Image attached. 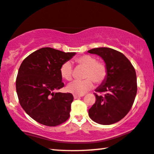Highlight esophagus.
Masks as SVG:
<instances>
[{
  "label": "esophagus",
  "instance_id": "obj_1",
  "mask_svg": "<svg viewBox=\"0 0 154 154\" xmlns=\"http://www.w3.org/2000/svg\"><path fill=\"white\" fill-rule=\"evenodd\" d=\"M84 95H76V94H74V98H78L79 97H82V96H83Z\"/></svg>",
  "mask_w": 154,
  "mask_h": 154
}]
</instances>
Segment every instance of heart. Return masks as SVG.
<instances>
[{"label":"heart","instance_id":"b5f03b06","mask_svg":"<svg viewBox=\"0 0 154 154\" xmlns=\"http://www.w3.org/2000/svg\"><path fill=\"white\" fill-rule=\"evenodd\" d=\"M75 62L79 66L86 68L84 74V80H75L69 84L67 90L76 95H83L94 87V83L97 85L103 83L108 77V67L104 62L97 60L91 55H82L75 58ZM61 77L67 81L72 78V67L69 62H65L60 67Z\"/></svg>","mask_w":154,"mask_h":154}]
</instances>
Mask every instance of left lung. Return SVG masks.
Returning <instances> with one entry per match:
<instances>
[{
	"mask_svg": "<svg viewBox=\"0 0 154 154\" xmlns=\"http://www.w3.org/2000/svg\"><path fill=\"white\" fill-rule=\"evenodd\" d=\"M88 52L101 56L108 67V77L95 90V103L89 110L90 118L101 125L122 120L130 111L137 91L134 67L125 55L110 48H96Z\"/></svg>",
	"mask_w": 154,
	"mask_h": 154,
	"instance_id": "1",
	"label": "left lung"
}]
</instances>
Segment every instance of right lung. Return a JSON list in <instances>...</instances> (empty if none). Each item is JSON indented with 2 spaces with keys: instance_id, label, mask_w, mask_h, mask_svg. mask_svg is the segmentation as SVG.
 <instances>
[{
  "instance_id": "obj_1",
  "label": "right lung",
  "mask_w": 154,
  "mask_h": 154,
  "mask_svg": "<svg viewBox=\"0 0 154 154\" xmlns=\"http://www.w3.org/2000/svg\"><path fill=\"white\" fill-rule=\"evenodd\" d=\"M75 55L46 47L22 61L16 79L18 99L24 111L38 123L54 127L69 118L72 94L56 91L64 87L60 67Z\"/></svg>"
}]
</instances>
